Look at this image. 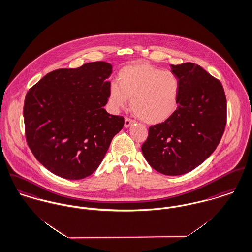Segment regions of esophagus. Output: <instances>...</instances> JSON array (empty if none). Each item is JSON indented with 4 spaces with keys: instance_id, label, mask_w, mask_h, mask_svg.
Listing matches in <instances>:
<instances>
[{
    "instance_id": "esophagus-1",
    "label": "esophagus",
    "mask_w": 252,
    "mask_h": 252,
    "mask_svg": "<svg viewBox=\"0 0 252 252\" xmlns=\"http://www.w3.org/2000/svg\"><path fill=\"white\" fill-rule=\"evenodd\" d=\"M133 123H134V121L132 119H130L128 117H125V119H124V127L125 128H129Z\"/></svg>"
}]
</instances>
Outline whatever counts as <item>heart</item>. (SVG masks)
I'll use <instances>...</instances> for the list:
<instances>
[{
    "instance_id": "b5f03b06",
    "label": "heart",
    "mask_w": 252,
    "mask_h": 252,
    "mask_svg": "<svg viewBox=\"0 0 252 252\" xmlns=\"http://www.w3.org/2000/svg\"><path fill=\"white\" fill-rule=\"evenodd\" d=\"M117 81L118 84L112 83L109 92L115 110L124 108L127 100H131L133 114L150 125L163 123L175 113L180 83L171 71L138 62L120 69Z\"/></svg>"
}]
</instances>
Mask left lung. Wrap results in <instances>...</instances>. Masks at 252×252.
<instances>
[{
  "instance_id": "1",
  "label": "left lung",
  "mask_w": 252,
  "mask_h": 252,
  "mask_svg": "<svg viewBox=\"0 0 252 252\" xmlns=\"http://www.w3.org/2000/svg\"><path fill=\"white\" fill-rule=\"evenodd\" d=\"M180 83L177 110L165 122L151 126L142 154L158 172L177 176L206 160L219 145L226 124L222 85L200 65H170Z\"/></svg>"
}]
</instances>
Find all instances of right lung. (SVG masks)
Returning a JSON list of instances; mask_svg holds the SVG:
<instances>
[{"instance_id":"add662e5","label":"right lung","mask_w":252,"mask_h":252,"mask_svg":"<svg viewBox=\"0 0 252 252\" xmlns=\"http://www.w3.org/2000/svg\"><path fill=\"white\" fill-rule=\"evenodd\" d=\"M113 65L89 63L52 71L26 95L24 122L32 154L52 173L86 178L98 168L124 118L104 109Z\"/></svg>"}]
</instances>
